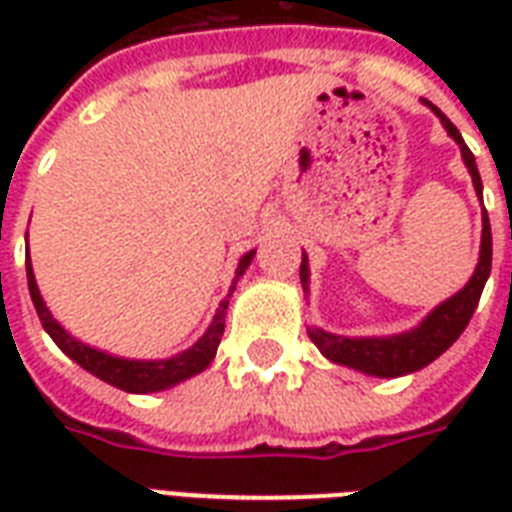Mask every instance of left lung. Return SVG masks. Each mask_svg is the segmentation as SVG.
I'll return each mask as SVG.
<instances>
[{
	"label": "left lung",
	"mask_w": 512,
	"mask_h": 512,
	"mask_svg": "<svg viewBox=\"0 0 512 512\" xmlns=\"http://www.w3.org/2000/svg\"><path fill=\"white\" fill-rule=\"evenodd\" d=\"M430 111L441 119L444 130L454 138V143L460 146L462 162L468 167L473 185H476L478 196H484V185H481V175H478L476 156L470 154V148L465 146L460 130L438 111L433 103L422 100ZM492 273V225H489V215L484 209V231H481V255H478V265L470 281L457 292L454 297L444 300V303L433 308V311L422 319L420 327L401 332V335L390 337H340L329 335L324 329H308L311 340L316 342V348L335 364L350 366L356 372L372 374V377H401V374L417 372L422 366H428L430 361H436L446 348H452V342L465 332L470 316L476 311L484 284ZM308 257L303 252V265H300V281H303L305 295H308Z\"/></svg>",
	"instance_id": "left-lung-1"
}]
</instances>
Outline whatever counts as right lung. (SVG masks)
<instances>
[{
    "label": "right lung",
    "mask_w": 512,
    "mask_h": 512,
    "mask_svg": "<svg viewBox=\"0 0 512 512\" xmlns=\"http://www.w3.org/2000/svg\"><path fill=\"white\" fill-rule=\"evenodd\" d=\"M252 257H255V249L247 252V255L239 260V268H236V279L231 284V292L225 295V300L217 308L215 319L209 324V329L201 335L199 342H193L191 348L183 350V353H177L172 358H159V361H132V358H119L111 356V353H103L98 348H90V345H84L76 337H71L66 329L60 327L58 321L52 319V313L47 311V305H44L42 295H39V287H36L34 271H31V260L26 257V276H28V292H31V300H34V308L39 313V321H42V327L47 329V335L55 340L63 353L68 358H74L76 364L87 369L90 374L100 377L108 385H114V388H122L127 393H156V390L172 388L177 382L188 380L193 374L204 372L209 364H212V358L217 353V345H220V337H223L225 329V311H228V297L233 295V289H236V281L239 276H244V271L252 263Z\"/></svg>",
    "instance_id": "obj_1"
}]
</instances>
